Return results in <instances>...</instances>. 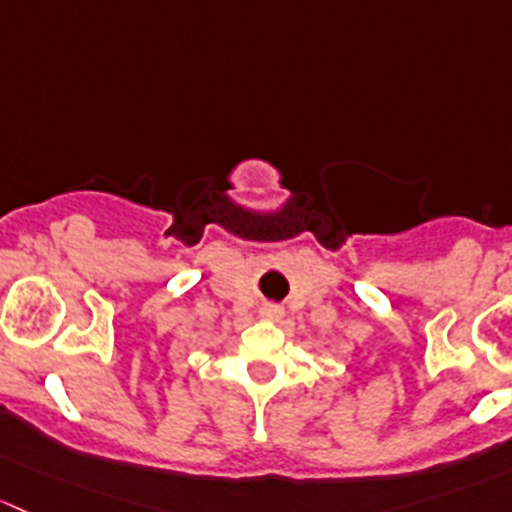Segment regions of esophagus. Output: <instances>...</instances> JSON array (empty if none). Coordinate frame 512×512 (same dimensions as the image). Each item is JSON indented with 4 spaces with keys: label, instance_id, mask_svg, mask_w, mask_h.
<instances>
[{
    "label": "esophagus",
    "instance_id": "esophagus-1",
    "mask_svg": "<svg viewBox=\"0 0 512 512\" xmlns=\"http://www.w3.org/2000/svg\"><path fill=\"white\" fill-rule=\"evenodd\" d=\"M261 315L266 320H278L283 315V308H281V305H276V303H266L261 308Z\"/></svg>",
    "mask_w": 512,
    "mask_h": 512
}]
</instances>
